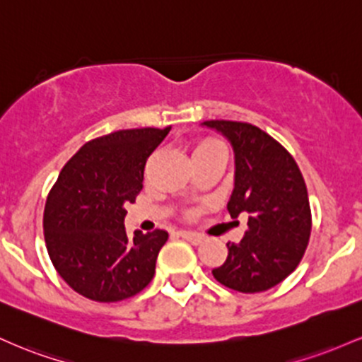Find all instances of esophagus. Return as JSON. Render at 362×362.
<instances>
[{
    "instance_id": "1",
    "label": "esophagus",
    "mask_w": 362,
    "mask_h": 362,
    "mask_svg": "<svg viewBox=\"0 0 362 362\" xmlns=\"http://www.w3.org/2000/svg\"><path fill=\"white\" fill-rule=\"evenodd\" d=\"M180 234L182 235V238L186 239V241H189L192 245H200V243L203 241V235L198 234V233H192V230H180Z\"/></svg>"
}]
</instances>
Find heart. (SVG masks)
Wrapping results in <instances>:
<instances>
[{"label":"heart","instance_id":"1","mask_svg":"<svg viewBox=\"0 0 362 362\" xmlns=\"http://www.w3.org/2000/svg\"><path fill=\"white\" fill-rule=\"evenodd\" d=\"M222 144L218 140H214V138H206V140L198 141L197 147H194V156H200V153H206L210 150L221 148Z\"/></svg>","mask_w":362,"mask_h":362}]
</instances>
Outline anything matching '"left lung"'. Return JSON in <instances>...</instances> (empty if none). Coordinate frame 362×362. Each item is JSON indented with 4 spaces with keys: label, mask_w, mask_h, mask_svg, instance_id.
<instances>
[{
    "label": "left lung",
    "mask_w": 362,
    "mask_h": 362,
    "mask_svg": "<svg viewBox=\"0 0 362 362\" xmlns=\"http://www.w3.org/2000/svg\"><path fill=\"white\" fill-rule=\"evenodd\" d=\"M203 124L233 144L235 177L227 210L233 218L247 215L245 238L239 245L227 243V259L212 274L233 291H269L296 270L310 243L306 182L294 157L255 124L226 119Z\"/></svg>",
    "instance_id": "1"
}]
</instances>
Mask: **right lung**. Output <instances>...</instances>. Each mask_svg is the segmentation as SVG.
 <instances>
[{"label":"right lung","mask_w":362,"mask_h":362,"mask_svg":"<svg viewBox=\"0 0 362 362\" xmlns=\"http://www.w3.org/2000/svg\"><path fill=\"white\" fill-rule=\"evenodd\" d=\"M168 128L119 129L87 141L61 169L44 206V241L61 279L83 298L117 303L148 286L169 234L135 235L123 221L147 159Z\"/></svg>","instance_id":"add662e5"}]
</instances>
